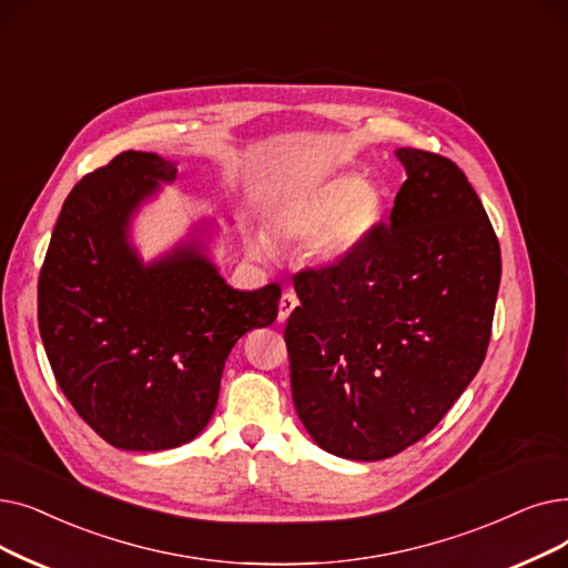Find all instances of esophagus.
<instances>
[{"label":"esophagus","mask_w":568,"mask_h":568,"mask_svg":"<svg viewBox=\"0 0 568 568\" xmlns=\"http://www.w3.org/2000/svg\"><path fill=\"white\" fill-rule=\"evenodd\" d=\"M297 304H300L297 294H294L292 290H285L281 302H278V323H285V320L290 317V313H292L294 308H297Z\"/></svg>","instance_id":"1"}]
</instances>
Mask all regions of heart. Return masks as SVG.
<instances>
[{
	"instance_id": "b5f03b06",
	"label": "heart",
	"mask_w": 568,
	"mask_h": 568,
	"mask_svg": "<svg viewBox=\"0 0 568 568\" xmlns=\"http://www.w3.org/2000/svg\"><path fill=\"white\" fill-rule=\"evenodd\" d=\"M378 215L381 196L374 187L357 176H338L278 206L266 220V232L276 241L308 236V253L315 260H338L357 248Z\"/></svg>"
}]
</instances>
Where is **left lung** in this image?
Returning <instances> with one entry per match:
<instances>
[{"label":"left lung","instance_id":"left-lung-1","mask_svg":"<svg viewBox=\"0 0 568 568\" xmlns=\"http://www.w3.org/2000/svg\"><path fill=\"white\" fill-rule=\"evenodd\" d=\"M408 179L389 225L334 264L294 274L285 325L292 399L320 448L399 455L446 415L485 359L501 281L499 239L448 158L402 148Z\"/></svg>","mask_w":568,"mask_h":568}]
</instances>
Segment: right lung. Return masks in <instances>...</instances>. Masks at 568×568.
<instances>
[{
	"label": "right lung",
	"instance_id": "obj_1",
	"mask_svg": "<svg viewBox=\"0 0 568 568\" xmlns=\"http://www.w3.org/2000/svg\"><path fill=\"white\" fill-rule=\"evenodd\" d=\"M179 169L125 151L83 176L39 274V332L69 404L120 450H166L215 410L234 343L278 315L281 285L230 287L194 248L141 266L132 211Z\"/></svg>",
	"mask_w": 568,
	"mask_h": 568
}]
</instances>
